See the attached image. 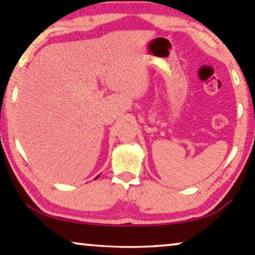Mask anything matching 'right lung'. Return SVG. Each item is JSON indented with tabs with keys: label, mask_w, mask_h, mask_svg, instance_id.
<instances>
[{
	"label": "right lung",
	"mask_w": 255,
	"mask_h": 255,
	"mask_svg": "<svg viewBox=\"0 0 255 255\" xmlns=\"http://www.w3.org/2000/svg\"><path fill=\"white\" fill-rule=\"evenodd\" d=\"M97 178H99V176H97ZM97 178H96V179H97Z\"/></svg>",
	"instance_id": "obj_1"
}]
</instances>
